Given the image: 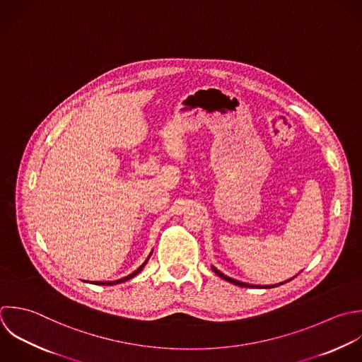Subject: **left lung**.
<instances>
[{"mask_svg":"<svg viewBox=\"0 0 362 362\" xmlns=\"http://www.w3.org/2000/svg\"><path fill=\"white\" fill-rule=\"evenodd\" d=\"M213 268V271L220 276V278H223V279H226L227 282H230V284H234V285H237V286H241V288H264V289H271V288H276V286H279V285H284V282L282 284H276V285H265V286H254V285H250V284H244V282H240V281H235V279H233V278H228L227 275H224V274H221L218 269H216L214 267H211ZM293 279V278H292ZM292 279H289V281H292ZM289 281H286V282H289Z\"/></svg>","mask_w":362,"mask_h":362,"instance_id":"1","label":"left lung"}]
</instances>
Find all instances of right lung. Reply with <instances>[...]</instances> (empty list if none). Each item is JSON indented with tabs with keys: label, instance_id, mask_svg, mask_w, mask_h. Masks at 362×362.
<instances>
[{
	"label": "right lung",
	"instance_id": "right-lung-1",
	"mask_svg": "<svg viewBox=\"0 0 362 362\" xmlns=\"http://www.w3.org/2000/svg\"><path fill=\"white\" fill-rule=\"evenodd\" d=\"M152 254V252H151ZM151 254H149V257H151ZM149 257L146 258V261L136 269V271H134L131 275H128V276H125V278H122V279H118V281H111V282H91V284H94V285H117V284H121V282H125V281H129V279H132L134 276H136L142 269H144V267L146 265V262H148V259H149Z\"/></svg>",
	"mask_w": 362,
	"mask_h": 362
}]
</instances>
